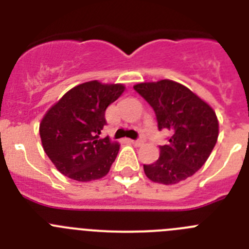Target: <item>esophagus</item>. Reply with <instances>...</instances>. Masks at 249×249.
I'll list each match as a JSON object with an SVG mask.
<instances>
[{"label": "esophagus", "instance_id": "1", "mask_svg": "<svg viewBox=\"0 0 249 249\" xmlns=\"http://www.w3.org/2000/svg\"><path fill=\"white\" fill-rule=\"evenodd\" d=\"M129 142H131L133 146H141V144H142V140H129Z\"/></svg>", "mask_w": 249, "mask_h": 249}]
</instances>
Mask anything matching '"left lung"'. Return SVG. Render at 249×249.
Listing matches in <instances>:
<instances>
[{"instance_id": "left-lung-1", "label": "left lung", "mask_w": 249, "mask_h": 249, "mask_svg": "<svg viewBox=\"0 0 249 249\" xmlns=\"http://www.w3.org/2000/svg\"><path fill=\"white\" fill-rule=\"evenodd\" d=\"M133 89L153 108L158 129L172 132L168 143L160 146V158L143 164L147 177L157 183L176 184L195 175L206 163L218 138L214 111L175 81L138 83Z\"/></svg>"}]
</instances>
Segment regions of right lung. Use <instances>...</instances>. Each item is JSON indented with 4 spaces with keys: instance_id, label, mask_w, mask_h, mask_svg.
<instances>
[{
    "instance_id": "1",
    "label": "right lung",
    "mask_w": 249,
    "mask_h": 249,
    "mask_svg": "<svg viewBox=\"0 0 249 249\" xmlns=\"http://www.w3.org/2000/svg\"><path fill=\"white\" fill-rule=\"evenodd\" d=\"M124 91L122 85L91 81L78 85L52 106L39 124L46 155L59 172L78 182L108 173L120 151L117 142L101 138L106 108Z\"/></svg>"
}]
</instances>
